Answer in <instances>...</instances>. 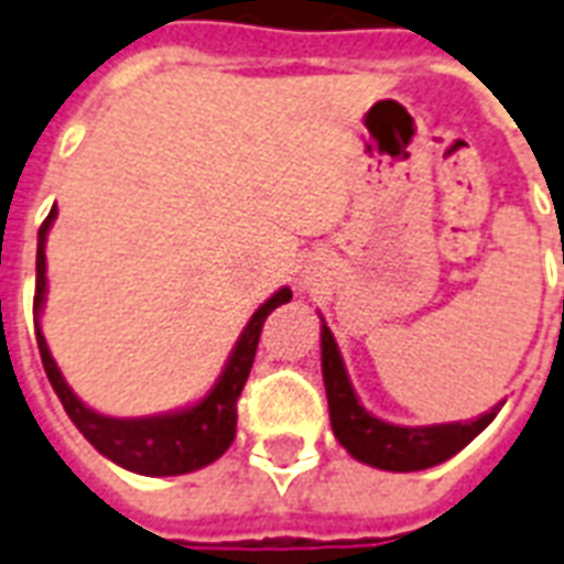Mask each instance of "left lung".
I'll return each instance as SVG.
<instances>
[{
    "instance_id": "left-lung-1",
    "label": "left lung",
    "mask_w": 564,
    "mask_h": 564,
    "mask_svg": "<svg viewBox=\"0 0 564 564\" xmlns=\"http://www.w3.org/2000/svg\"><path fill=\"white\" fill-rule=\"evenodd\" d=\"M321 371L327 387L329 422L341 446L368 467L389 469V473H416V469L437 467L452 455H458L469 440H476L502 408H490L473 422H446V425H392L371 416L359 404L354 383L347 378L345 359L327 324H321Z\"/></svg>"
}]
</instances>
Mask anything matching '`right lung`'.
<instances>
[{
    "instance_id": "obj_1",
    "label": "right lung",
    "mask_w": 564,
    "mask_h": 564,
    "mask_svg": "<svg viewBox=\"0 0 564 564\" xmlns=\"http://www.w3.org/2000/svg\"><path fill=\"white\" fill-rule=\"evenodd\" d=\"M56 205L44 219V226L37 228V282H35V336L37 350H41V362L53 389H56L62 408L70 416L79 434L91 443V446L109 458L118 467L139 473V476H184L193 469H202L226 452L235 443L237 434V398L247 387L249 368L256 362L258 338L264 327L267 315L276 306L291 300V288H279L273 297L256 308V315L249 317L240 338L231 347L223 375L217 378L214 389L207 392L202 401L193 408L175 410V413H160V416H142V419H116L95 413L86 408L74 389L67 387L62 371H58L56 359L46 347V338L41 333V306L46 297V231L56 219Z\"/></svg>"
}]
</instances>
